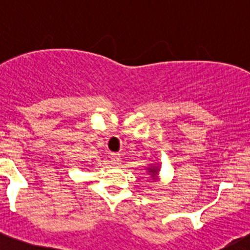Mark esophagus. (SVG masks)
<instances>
[{
  "mask_svg": "<svg viewBox=\"0 0 250 250\" xmlns=\"http://www.w3.org/2000/svg\"><path fill=\"white\" fill-rule=\"evenodd\" d=\"M110 159H111V164L114 167H119L121 164V155L120 154H116V152H112L110 155Z\"/></svg>",
  "mask_w": 250,
  "mask_h": 250,
  "instance_id": "34e87169",
  "label": "esophagus"
}]
</instances>
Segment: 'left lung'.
Instances as JSON below:
<instances>
[{"label": "left lung", "instance_id": "8db88e82", "mask_svg": "<svg viewBox=\"0 0 250 250\" xmlns=\"http://www.w3.org/2000/svg\"><path fill=\"white\" fill-rule=\"evenodd\" d=\"M156 170H158V167H149V173H151L152 176H155Z\"/></svg>", "mask_w": 250, "mask_h": 250}]
</instances>
